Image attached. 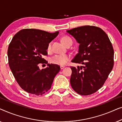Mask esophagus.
Segmentation results:
<instances>
[{"instance_id":"1","label":"esophagus","mask_w":122,"mask_h":122,"mask_svg":"<svg viewBox=\"0 0 122 122\" xmlns=\"http://www.w3.org/2000/svg\"><path fill=\"white\" fill-rule=\"evenodd\" d=\"M64 68H65V66H61V69H63Z\"/></svg>"}]
</instances>
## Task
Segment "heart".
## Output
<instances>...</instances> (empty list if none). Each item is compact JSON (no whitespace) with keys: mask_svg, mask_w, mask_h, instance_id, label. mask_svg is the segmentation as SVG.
Here are the masks:
<instances>
[{"mask_svg":"<svg viewBox=\"0 0 122 122\" xmlns=\"http://www.w3.org/2000/svg\"><path fill=\"white\" fill-rule=\"evenodd\" d=\"M61 41L66 45L70 41H72V40L70 37L68 36H64L61 38ZM51 44L52 42L49 43L47 46V51H51ZM71 59V56L68 54H56L51 58V61L53 64L59 65V66H64L67 63L69 60Z\"/></svg>","mask_w":122,"mask_h":122,"instance_id":"1","label":"heart"}]
</instances>
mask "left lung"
Instances as JSON below:
<instances>
[{
    "label": "left lung",
    "instance_id": "1",
    "mask_svg": "<svg viewBox=\"0 0 122 122\" xmlns=\"http://www.w3.org/2000/svg\"><path fill=\"white\" fill-rule=\"evenodd\" d=\"M66 31L80 44L71 62L83 64L71 66V87L81 96L93 94L103 86L113 69L112 44L107 34L97 26H82Z\"/></svg>",
    "mask_w": 122,
    "mask_h": 122
}]
</instances>
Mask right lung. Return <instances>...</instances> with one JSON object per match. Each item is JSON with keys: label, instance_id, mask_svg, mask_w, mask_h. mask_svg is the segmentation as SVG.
Masks as SVG:
<instances>
[{"label": "right lung", "instance_id": "obj_1", "mask_svg": "<svg viewBox=\"0 0 122 122\" xmlns=\"http://www.w3.org/2000/svg\"><path fill=\"white\" fill-rule=\"evenodd\" d=\"M58 34L59 31L24 29L13 36L8 46V63L18 84L26 92L40 96L51 89L61 67L48 64L43 56L48 54V44ZM39 64H47L48 66L41 70Z\"/></svg>", "mask_w": 122, "mask_h": 122}]
</instances>
